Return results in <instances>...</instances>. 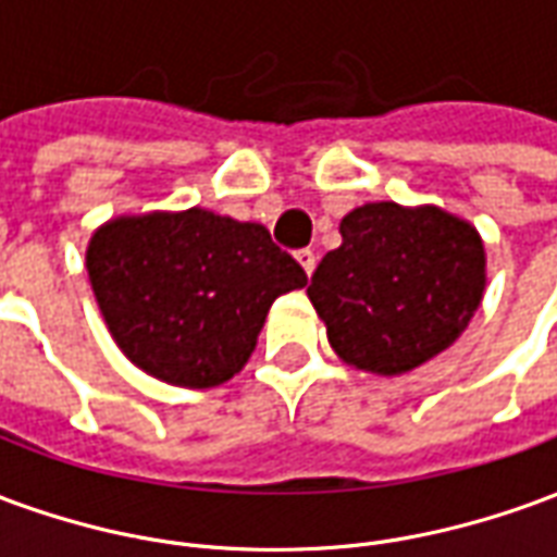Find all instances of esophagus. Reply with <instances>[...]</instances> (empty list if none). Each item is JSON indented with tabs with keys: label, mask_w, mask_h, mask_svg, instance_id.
Returning a JSON list of instances; mask_svg holds the SVG:
<instances>
[{
	"label": "esophagus",
	"mask_w": 557,
	"mask_h": 557,
	"mask_svg": "<svg viewBox=\"0 0 557 557\" xmlns=\"http://www.w3.org/2000/svg\"><path fill=\"white\" fill-rule=\"evenodd\" d=\"M295 259H298V265H301L304 271H307V277H310V274L315 271V253H313V250H298V253H295Z\"/></svg>",
	"instance_id": "34e87169"
}]
</instances>
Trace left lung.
<instances>
[{"label": "left lung", "instance_id": "left-lung-1", "mask_svg": "<svg viewBox=\"0 0 557 557\" xmlns=\"http://www.w3.org/2000/svg\"><path fill=\"white\" fill-rule=\"evenodd\" d=\"M307 295L339 358L403 375L454 343L483 301L486 253L468 220L435 206L367 202L339 223Z\"/></svg>", "mask_w": 557, "mask_h": 557}]
</instances>
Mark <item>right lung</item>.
I'll list each match as a JSON object with an SVG mask.
<instances>
[{"label":"right lung","mask_w":557,"mask_h":557,"mask_svg":"<svg viewBox=\"0 0 557 557\" xmlns=\"http://www.w3.org/2000/svg\"><path fill=\"white\" fill-rule=\"evenodd\" d=\"M86 271L127 361L199 391L242 373L271 304L307 286L262 223L208 208L107 220L91 235Z\"/></svg>","instance_id":"right-lung-1"}]
</instances>
